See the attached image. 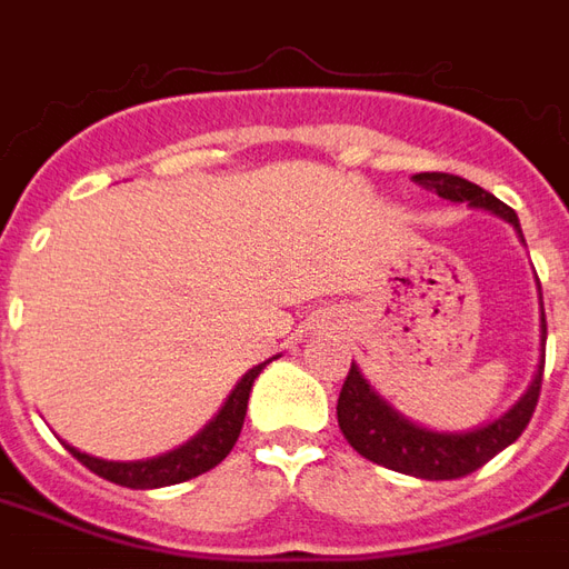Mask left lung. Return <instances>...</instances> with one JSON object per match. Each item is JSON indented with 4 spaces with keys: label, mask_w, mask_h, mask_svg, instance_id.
<instances>
[{
    "label": "left lung",
    "mask_w": 569,
    "mask_h": 569,
    "mask_svg": "<svg viewBox=\"0 0 569 569\" xmlns=\"http://www.w3.org/2000/svg\"><path fill=\"white\" fill-rule=\"evenodd\" d=\"M415 182L436 191L439 198L497 212L502 219H509L515 231L521 234V224H518L512 207H506L502 200H497L490 191L478 188L469 179H460L453 173H418ZM539 298H542V292H539ZM542 338H546V310H542ZM542 369H546V357L539 359L537 378L530 383V390L488 427L472 429V432H432V429L415 427L411 420L393 411L381 396L371 390L357 366H350L341 396H338V427L345 432V439L350 441V448L371 463L406 472V476L427 478V481L463 478L481 469L490 457H497L502 448H509L525 432L533 411H537Z\"/></svg>",
    "instance_id": "8db88e82"
}]
</instances>
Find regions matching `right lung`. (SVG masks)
<instances>
[{
	"mask_svg": "<svg viewBox=\"0 0 569 569\" xmlns=\"http://www.w3.org/2000/svg\"><path fill=\"white\" fill-rule=\"evenodd\" d=\"M264 366H256L249 369L240 383H237L228 402L222 406V411L200 429L198 436L191 441H186L182 448H176L170 453H161V457H151V460H137V463H112V460H97L91 453H81L76 448H69V453L84 463L91 472H97L106 481L112 485H121V488L130 490H149V488H167V485H179V481H188V478H198L203 472H210L212 466H219L234 448L237 436L243 429V418H247V402L249 390H252V381L259 378V371Z\"/></svg>",
	"mask_w": 569,
	"mask_h": 569,
	"instance_id": "right-lung-1",
	"label": "right lung"
}]
</instances>
